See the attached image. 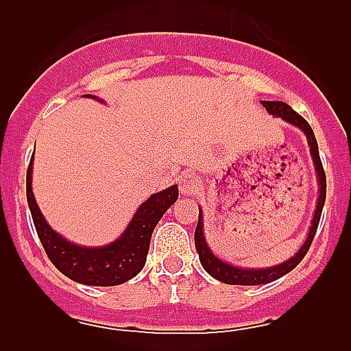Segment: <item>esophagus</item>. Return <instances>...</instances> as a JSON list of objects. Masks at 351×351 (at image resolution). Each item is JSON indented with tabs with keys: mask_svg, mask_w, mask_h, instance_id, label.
<instances>
[{
	"mask_svg": "<svg viewBox=\"0 0 351 351\" xmlns=\"http://www.w3.org/2000/svg\"><path fill=\"white\" fill-rule=\"evenodd\" d=\"M178 183L182 195H192V193H195L200 189V178L197 175H193V173H183L180 176Z\"/></svg>",
	"mask_w": 351,
	"mask_h": 351,
	"instance_id": "esophagus-1",
	"label": "esophagus"
}]
</instances>
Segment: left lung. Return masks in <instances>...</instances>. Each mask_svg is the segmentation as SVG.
<instances>
[{
	"instance_id": "8db88e82",
	"label": "left lung",
	"mask_w": 351,
	"mask_h": 351,
	"mask_svg": "<svg viewBox=\"0 0 351 351\" xmlns=\"http://www.w3.org/2000/svg\"><path fill=\"white\" fill-rule=\"evenodd\" d=\"M261 105L268 110V113H271V115L275 117H280V119H284L285 122L299 127V129L306 134L307 144H309L311 154H313L314 168H316L317 183H319V197H317L316 212H314L309 234H307L302 247H300L292 258H289V260L284 261V263L275 265V267H270V268H258V270L256 268L253 270V268L232 267V265L219 260V258L212 253L210 247L207 246V241H205L204 238V224H202V222H204V217H202V210L198 208V222L195 229V247H197L198 258H200L202 267L205 268V271H207L208 275H212V277L217 278L219 282H224V284H229V285L270 284V282L277 280V278L284 277V275L289 274V271H292L293 268L302 261V258L306 256L307 251H309L311 243H313L314 236H316L317 226H319L324 200H326V175H324L323 162H321V158H319V147H317L316 136H314L313 129H311V125L307 123V120L304 119V117H300L292 107H289V105L284 104V101H261Z\"/></svg>"
}]
</instances>
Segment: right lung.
Masks as SVG:
<instances>
[{
  "label": "right lung",
  "instance_id": "add662e5",
  "mask_svg": "<svg viewBox=\"0 0 351 351\" xmlns=\"http://www.w3.org/2000/svg\"><path fill=\"white\" fill-rule=\"evenodd\" d=\"M32 161L34 158L30 159L27 171V202L38 239L52 265L67 278L84 285L112 287L136 277L146 265L156 224L162 214L178 200V186L173 185L147 198L137 208L132 221L119 239L105 246L84 247L67 241L44 219L32 192Z\"/></svg>",
  "mask_w": 351,
  "mask_h": 351
}]
</instances>
